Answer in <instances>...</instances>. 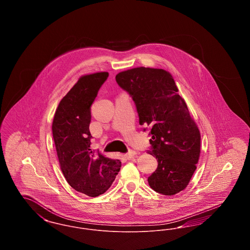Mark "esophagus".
<instances>
[{"instance_id":"34e87169","label":"esophagus","mask_w":250,"mask_h":250,"mask_svg":"<svg viewBox=\"0 0 250 250\" xmlns=\"http://www.w3.org/2000/svg\"><path fill=\"white\" fill-rule=\"evenodd\" d=\"M137 154V152H135L134 150H129L126 154H125V157L127 158V159H130L132 157H134L135 155Z\"/></svg>"}]
</instances>
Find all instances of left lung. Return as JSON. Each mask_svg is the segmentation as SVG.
Instances as JSON below:
<instances>
[{
    "instance_id": "1",
    "label": "left lung",
    "mask_w": 250,
    "mask_h": 250,
    "mask_svg": "<svg viewBox=\"0 0 250 250\" xmlns=\"http://www.w3.org/2000/svg\"><path fill=\"white\" fill-rule=\"evenodd\" d=\"M115 80L132 97L143 131L150 130L148 153L158 165L148 177L149 186L167 196L185 189L199 161L201 134L171 75L137 67L121 72Z\"/></svg>"
}]
</instances>
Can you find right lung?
Wrapping results in <instances>:
<instances>
[{
    "label": "right lung",
    "mask_w": 250,
    "mask_h": 250,
    "mask_svg": "<svg viewBox=\"0 0 250 250\" xmlns=\"http://www.w3.org/2000/svg\"><path fill=\"white\" fill-rule=\"evenodd\" d=\"M107 77V72L82 77L61 100L52 123L61 169L75 190L89 197L105 193L122 166L119 159L90 149L91 106Z\"/></svg>",
    "instance_id": "obj_1"
}]
</instances>
